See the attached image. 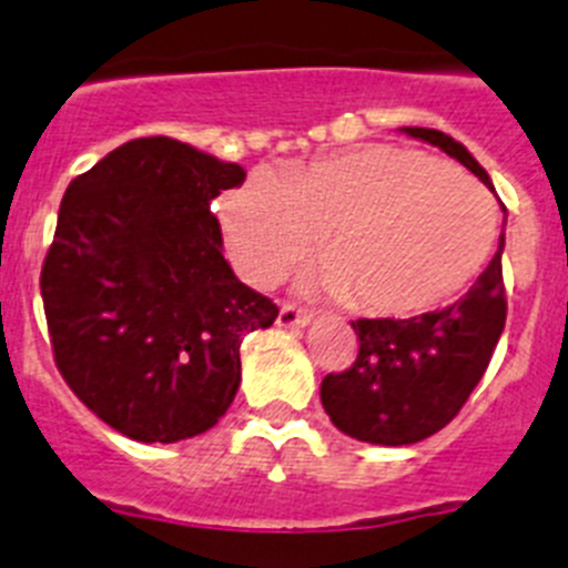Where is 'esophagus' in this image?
Instances as JSON below:
<instances>
[{
  "label": "esophagus",
  "mask_w": 568,
  "mask_h": 568,
  "mask_svg": "<svg viewBox=\"0 0 568 568\" xmlns=\"http://www.w3.org/2000/svg\"><path fill=\"white\" fill-rule=\"evenodd\" d=\"M275 324L278 327H307L310 324V313H304V310H298L295 304H281L278 310V318H275Z\"/></svg>",
  "instance_id": "1"
}]
</instances>
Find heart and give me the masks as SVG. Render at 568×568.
<instances>
[{"label":"heart","instance_id":"heart-1","mask_svg":"<svg viewBox=\"0 0 568 568\" xmlns=\"http://www.w3.org/2000/svg\"><path fill=\"white\" fill-rule=\"evenodd\" d=\"M219 222L250 284L307 258L321 235V287L375 315L424 313L464 293L498 227L475 179L393 144L295 162L281 175L255 170L224 195Z\"/></svg>","mask_w":568,"mask_h":568}]
</instances>
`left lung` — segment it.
I'll use <instances>...</instances> for the list:
<instances>
[{
    "label": "left lung",
    "instance_id": "1",
    "mask_svg": "<svg viewBox=\"0 0 568 568\" xmlns=\"http://www.w3.org/2000/svg\"><path fill=\"white\" fill-rule=\"evenodd\" d=\"M453 155L491 187L475 155L453 135L404 128ZM504 235L489 267L449 307L415 318H358L355 364L321 381V404L341 433L381 446L418 444L444 429L484 378L506 324Z\"/></svg>",
    "mask_w": 568,
    "mask_h": 568
}]
</instances>
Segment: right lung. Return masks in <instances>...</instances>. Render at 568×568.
<instances>
[{
  "mask_svg": "<svg viewBox=\"0 0 568 568\" xmlns=\"http://www.w3.org/2000/svg\"><path fill=\"white\" fill-rule=\"evenodd\" d=\"M233 162L168 135L115 148L68 184L42 264L59 373L115 433L175 444L207 433L241 384V338L278 307L222 255L215 195Z\"/></svg>",
  "mask_w": 568,
  "mask_h": 568,
  "instance_id": "1",
  "label": "right lung"
}]
</instances>
